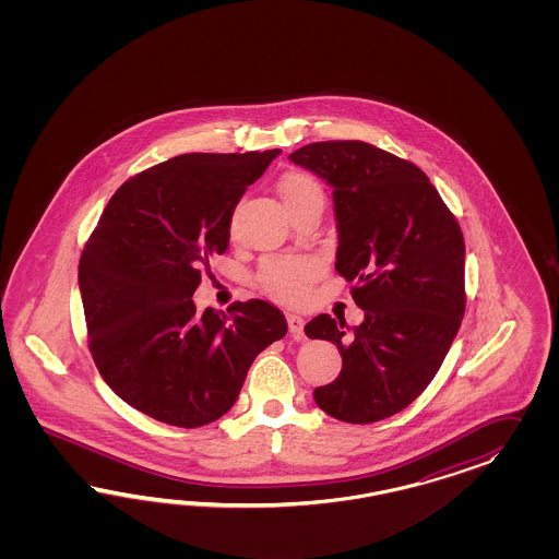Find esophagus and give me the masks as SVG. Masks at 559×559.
Listing matches in <instances>:
<instances>
[{"mask_svg": "<svg viewBox=\"0 0 559 559\" xmlns=\"http://www.w3.org/2000/svg\"><path fill=\"white\" fill-rule=\"evenodd\" d=\"M288 332H290V338L293 340H305L304 334V318L295 316V313H287Z\"/></svg>", "mask_w": 559, "mask_h": 559, "instance_id": "obj_1", "label": "esophagus"}]
</instances>
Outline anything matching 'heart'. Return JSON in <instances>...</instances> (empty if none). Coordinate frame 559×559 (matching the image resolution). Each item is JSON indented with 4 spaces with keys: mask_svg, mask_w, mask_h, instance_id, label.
I'll use <instances>...</instances> for the list:
<instances>
[{
    "mask_svg": "<svg viewBox=\"0 0 559 559\" xmlns=\"http://www.w3.org/2000/svg\"><path fill=\"white\" fill-rule=\"evenodd\" d=\"M278 192L287 204L288 211L309 201L323 199L322 187L307 171H287L278 182ZM322 271V262L318 258L276 255V258H269L260 266L255 283L276 301L301 304L309 295L311 285L320 278Z\"/></svg>",
    "mask_w": 559,
    "mask_h": 559,
    "instance_id": "b5f03b06",
    "label": "heart"
}]
</instances>
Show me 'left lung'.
<instances>
[{"instance_id": "8db88e82", "label": "left lung", "mask_w": 559, "mask_h": 559, "mask_svg": "<svg viewBox=\"0 0 559 559\" xmlns=\"http://www.w3.org/2000/svg\"><path fill=\"white\" fill-rule=\"evenodd\" d=\"M334 188L336 271L365 322L328 313L305 325L338 346L336 381L313 391L342 423L369 424L409 406L435 379L465 313V241L423 169L362 141H320L290 153Z\"/></svg>"}]
</instances>
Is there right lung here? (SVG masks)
I'll return each mask as SVG.
<instances>
[{
	"label": "right lung",
	"instance_id": "obj_1",
	"mask_svg": "<svg viewBox=\"0 0 559 559\" xmlns=\"http://www.w3.org/2000/svg\"><path fill=\"white\" fill-rule=\"evenodd\" d=\"M281 150L185 153L112 194L80 258L87 346L108 388L153 420L199 428L236 404L255 356L287 334L262 299L231 316L192 295L225 254L246 188Z\"/></svg>",
	"mask_w": 559,
	"mask_h": 559
}]
</instances>
